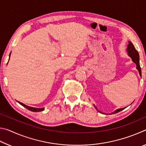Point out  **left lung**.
I'll use <instances>...</instances> for the list:
<instances>
[{
	"mask_svg": "<svg viewBox=\"0 0 146 146\" xmlns=\"http://www.w3.org/2000/svg\"><path fill=\"white\" fill-rule=\"evenodd\" d=\"M127 50V52L128 53V56H129V57H131V58L132 59V61L133 62L135 63L136 66H137V67H136V68H137V70L138 71V72H139V75L140 76H142V72H141V68H140V62H139V54H138V53L137 52V51L136 50L134 46H133V44H132L131 42L129 41V44H128L127 45V48L126 49ZM94 107L95 108L96 110H97L98 112H100L101 113H103V114H106V113H104L100 111L99 110H98V109L97 108V107L93 104ZM125 108H120V109H117V110H116L115 111H114L112 112L111 113H110L109 115H111V114H115V113H118L121 111L124 110Z\"/></svg>",
	"mask_w": 146,
	"mask_h": 146,
	"instance_id": "obj_1",
	"label": "left lung"
}]
</instances>
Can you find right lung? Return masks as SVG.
<instances>
[{
  "instance_id": "obj_1",
  "label": "right lung",
  "mask_w": 146,
  "mask_h": 146,
  "mask_svg": "<svg viewBox=\"0 0 146 146\" xmlns=\"http://www.w3.org/2000/svg\"><path fill=\"white\" fill-rule=\"evenodd\" d=\"M10 55H11V53L9 54V57H10ZM20 104L22 105L23 106H24V108H26V109H28L29 111H33V112H39V111H43L44 110V108H33V107H30V106H26L24 104L22 103V102H20L19 101H17Z\"/></svg>"
}]
</instances>
